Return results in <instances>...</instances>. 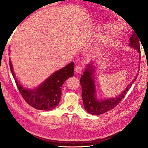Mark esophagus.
Here are the masks:
<instances>
[{"label":"esophagus","mask_w":148,"mask_h":148,"mask_svg":"<svg viewBox=\"0 0 148 148\" xmlns=\"http://www.w3.org/2000/svg\"><path fill=\"white\" fill-rule=\"evenodd\" d=\"M82 67L81 66H75V69H74V71L76 73H81L82 72Z\"/></svg>","instance_id":"obj_1"}]
</instances>
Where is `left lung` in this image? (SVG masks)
I'll list each match as a JSON object with an SVG mask.
<instances>
[{
  "instance_id": "8db88e82",
  "label": "left lung",
  "mask_w": 148,
  "mask_h": 148,
  "mask_svg": "<svg viewBox=\"0 0 148 148\" xmlns=\"http://www.w3.org/2000/svg\"><path fill=\"white\" fill-rule=\"evenodd\" d=\"M137 36L134 34V33H132L130 38L129 45L132 48L136 49L140 53L139 56H140V40H139L140 38H138L139 37ZM91 63L86 66V69L80 79V82L82 87V98L86 110L92 115H99L113 109L120 102V101L125 97L126 92L132 87L133 83L136 81V77H134L120 95L115 98L99 100L96 95V87L94 80L95 70L94 67L93 66L94 62L92 64Z\"/></svg>"
}]
</instances>
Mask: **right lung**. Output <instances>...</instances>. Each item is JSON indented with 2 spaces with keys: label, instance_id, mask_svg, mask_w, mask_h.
<instances>
[{
  "label": "right lung",
  "instance_id": "obj_1",
  "mask_svg": "<svg viewBox=\"0 0 148 148\" xmlns=\"http://www.w3.org/2000/svg\"><path fill=\"white\" fill-rule=\"evenodd\" d=\"M9 64L16 86L25 102L32 107L42 110H51L58 106L61 97L62 84L74 75V64L72 62L62 69L54 72L38 87L29 89L23 87L16 78L10 60Z\"/></svg>",
  "mask_w": 148,
  "mask_h": 148
}]
</instances>
